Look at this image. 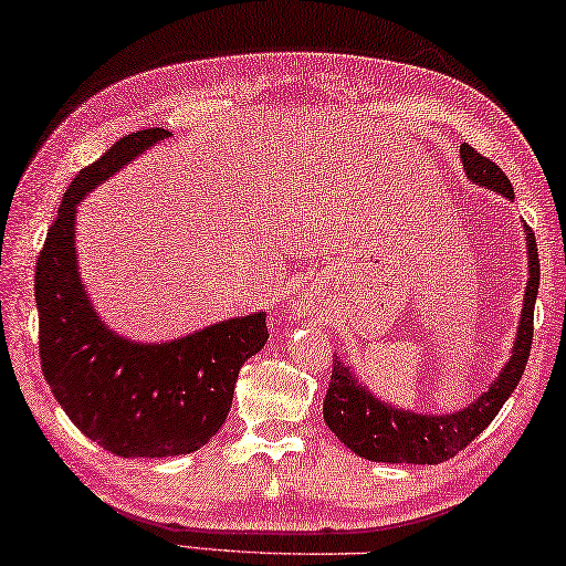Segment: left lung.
I'll return each mask as SVG.
<instances>
[{
  "instance_id": "obj_1",
  "label": "left lung",
  "mask_w": 566,
  "mask_h": 566,
  "mask_svg": "<svg viewBox=\"0 0 566 566\" xmlns=\"http://www.w3.org/2000/svg\"><path fill=\"white\" fill-rule=\"evenodd\" d=\"M462 165L472 182L485 185L505 198H513V188L509 175H505L493 159L480 155L470 145L460 147ZM528 243V286L524 297V315H521L518 337L513 345V356L501 376L495 378L475 403L468 409L454 411L444 417L411 415V411H396L374 399L364 386L356 381L350 368L333 360L331 386H327L323 401L325 424L333 429L337 440L348 444L360 458L374 462H411V465H437L458 454L468 447L491 421L509 396L516 389L521 376H524L526 360L531 356V343H534V305L538 294V249L536 235L526 229Z\"/></svg>"
}]
</instances>
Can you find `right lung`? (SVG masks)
Here are the masks:
<instances>
[{
	"label": "right lung",
	"mask_w": 566,
	"mask_h": 566,
	"mask_svg": "<svg viewBox=\"0 0 566 566\" xmlns=\"http://www.w3.org/2000/svg\"><path fill=\"white\" fill-rule=\"evenodd\" d=\"M167 129L126 134L67 185L35 266L40 364L57 403L88 440L119 458L196 452L229 417L239 370L264 348L266 315L226 319L163 345L101 325L75 261V206Z\"/></svg>",
	"instance_id": "add662e5"
}]
</instances>
